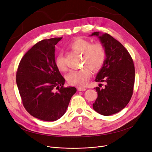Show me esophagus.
I'll return each instance as SVG.
<instances>
[{"label":"esophagus","instance_id":"obj_1","mask_svg":"<svg viewBox=\"0 0 152 152\" xmlns=\"http://www.w3.org/2000/svg\"><path fill=\"white\" fill-rule=\"evenodd\" d=\"M77 89L79 91H85L86 90V88H84V87H78Z\"/></svg>","mask_w":152,"mask_h":152}]
</instances>
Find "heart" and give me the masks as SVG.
<instances>
[{"instance_id":"heart-1","label":"heart","mask_w":152,"mask_h":152,"mask_svg":"<svg viewBox=\"0 0 152 152\" xmlns=\"http://www.w3.org/2000/svg\"><path fill=\"white\" fill-rule=\"evenodd\" d=\"M69 47L83 55V60L92 70H99L103 65L105 59V50L103 45L100 43L91 44L87 40L76 38L72 41ZM55 66L59 71L66 69L65 60L62 54L57 56L55 60ZM91 76V71L87 67L81 69L71 70L67 74L66 78L69 84L76 86H85Z\"/></svg>"}]
</instances>
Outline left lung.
<instances>
[{
  "instance_id": "left-lung-1",
  "label": "left lung",
  "mask_w": 152,
  "mask_h": 152,
  "mask_svg": "<svg viewBox=\"0 0 152 152\" xmlns=\"http://www.w3.org/2000/svg\"><path fill=\"white\" fill-rule=\"evenodd\" d=\"M90 36L99 38L106 54L95 81L107 84L104 89L94 88L98 96L93 109L102 115L110 116L124 108L131 100L135 80L134 63L126 48L110 34L94 32Z\"/></svg>"
}]
</instances>
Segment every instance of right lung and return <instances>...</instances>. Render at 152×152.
I'll return each mask as SVG.
<instances>
[{
    "label": "right lung",
    "instance_id": "obj_1",
    "mask_svg": "<svg viewBox=\"0 0 152 152\" xmlns=\"http://www.w3.org/2000/svg\"><path fill=\"white\" fill-rule=\"evenodd\" d=\"M61 39H44L35 44L21 60L16 76L24 107L42 121H54L63 116L76 92L75 87H63L65 79L55 66V47Z\"/></svg>",
    "mask_w": 152,
    "mask_h": 152
}]
</instances>
